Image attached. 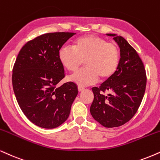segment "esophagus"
Listing matches in <instances>:
<instances>
[{"mask_svg":"<svg viewBox=\"0 0 160 160\" xmlns=\"http://www.w3.org/2000/svg\"><path fill=\"white\" fill-rule=\"evenodd\" d=\"M84 89H85V88L82 87V86H78V91H79V92H82V91H83Z\"/></svg>","mask_w":160,"mask_h":160,"instance_id":"obj_1","label":"esophagus"}]
</instances>
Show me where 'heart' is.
Instances as JSON below:
<instances>
[{
  "label": "heart",
  "mask_w": 160,
  "mask_h": 160,
  "mask_svg": "<svg viewBox=\"0 0 160 160\" xmlns=\"http://www.w3.org/2000/svg\"><path fill=\"white\" fill-rule=\"evenodd\" d=\"M72 47L62 48L59 59L71 72L78 71L85 62L86 68L70 77V80L78 85H92L99 78L102 81L108 80L118 70L121 53L115 43L107 42L100 36L86 35L76 38Z\"/></svg>",
  "instance_id": "obj_1"
}]
</instances>
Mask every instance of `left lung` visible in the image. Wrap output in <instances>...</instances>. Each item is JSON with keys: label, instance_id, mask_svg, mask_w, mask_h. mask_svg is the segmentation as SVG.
Here are the masks:
<instances>
[{"label": "left lung", "instance_id": "left-lung-1", "mask_svg": "<svg viewBox=\"0 0 160 160\" xmlns=\"http://www.w3.org/2000/svg\"><path fill=\"white\" fill-rule=\"evenodd\" d=\"M120 48L121 60L112 78L92 88L94 100L90 112L105 128L122 126L135 115L145 95L147 77L137 52L125 38L107 33ZM108 92L107 95L104 93Z\"/></svg>", "mask_w": 160, "mask_h": 160}]
</instances>
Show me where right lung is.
Segmentation results:
<instances>
[{"instance_id":"1","label":"right lung","mask_w":160,"mask_h":160,"mask_svg":"<svg viewBox=\"0 0 160 160\" xmlns=\"http://www.w3.org/2000/svg\"><path fill=\"white\" fill-rule=\"evenodd\" d=\"M74 32L41 35L27 42L13 66L12 82L17 101L25 116L42 128H55L65 122L78 93V86L65 78L59 52Z\"/></svg>"}]
</instances>
